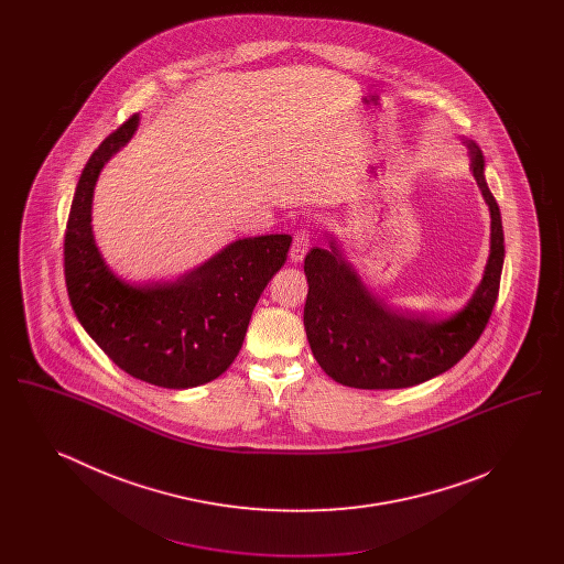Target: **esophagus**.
Masks as SVG:
<instances>
[{
	"label": "esophagus",
	"mask_w": 564,
	"mask_h": 564,
	"mask_svg": "<svg viewBox=\"0 0 564 564\" xmlns=\"http://www.w3.org/2000/svg\"><path fill=\"white\" fill-rule=\"evenodd\" d=\"M308 245H311L308 232H304V230L295 232L294 242H292V249H290L292 262H302V260H304V256H306V251H308Z\"/></svg>",
	"instance_id": "34e87169"
}]
</instances>
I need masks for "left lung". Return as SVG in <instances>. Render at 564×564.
Segmentation results:
<instances>
[{
	"instance_id": "1",
	"label": "left lung",
	"mask_w": 564,
	"mask_h": 564,
	"mask_svg": "<svg viewBox=\"0 0 564 564\" xmlns=\"http://www.w3.org/2000/svg\"><path fill=\"white\" fill-rule=\"evenodd\" d=\"M469 150V169L490 212V253L482 281L448 319L400 313L372 294L338 245L313 247L304 260L308 295L306 338L323 372L355 389H405L451 370L482 336L499 295L506 258L499 205L484 177L482 150Z\"/></svg>"
}]
</instances>
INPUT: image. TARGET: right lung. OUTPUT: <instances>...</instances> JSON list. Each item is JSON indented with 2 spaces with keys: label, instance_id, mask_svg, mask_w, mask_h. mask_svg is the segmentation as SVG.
<instances>
[{
  "label": "right lung",
  "instance_id": "1",
  "mask_svg": "<svg viewBox=\"0 0 564 564\" xmlns=\"http://www.w3.org/2000/svg\"><path fill=\"white\" fill-rule=\"evenodd\" d=\"M139 127V113L104 139L82 171L65 230V283L86 334L127 375L189 389L224 375L239 355L251 313L288 260L290 235L226 245L173 281L129 283L109 269L93 235L101 169Z\"/></svg>",
  "mask_w": 564,
  "mask_h": 564
}]
</instances>
